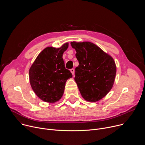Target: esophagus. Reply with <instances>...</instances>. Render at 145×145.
<instances>
[{
  "label": "esophagus",
  "instance_id": "esophagus-1",
  "mask_svg": "<svg viewBox=\"0 0 145 145\" xmlns=\"http://www.w3.org/2000/svg\"><path fill=\"white\" fill-rule=\"evenodd\" d=\"M70 71H71V72L72 73V74L73 75L74 73V69H71Z\"/></svg>",
  "mask_w": 145,
  "mask_h": 145
}]
</instances>
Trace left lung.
Returning <instances> with one entry per match:
<instances>
[{
  "label": "left lung",
  "instance_id": "obj_1",
  "mask_svg": "<svg viewBox=\"0 0 145 145\" xmlns=\"http://www.w3.org/2000/svg\"><path fill=\"white\" fill-rule=\"evenodd\" d=\"M79 65L74 80L85 100L96 101L111 89L116 72L114 59L90 42H71Z\"/></svg>",
  "mask_w": 145,
  "mask_h": 145
}]
</instances>
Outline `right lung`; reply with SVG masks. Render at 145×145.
<instances>
[{"instance_id":"obj_1","label":"right lung","mask_w":145,"mask_h":145,"mask_svg":"<svg viewBox=\"0 0 145 145\" xmlns=\"http://www.w3.org/2000/svg\"><path fill=\"white\" fill-rule=\"evenodd\" d=\"M68 43L59 48L48 47L41 52L29 70L31 88L36 95L48 103L58 101L64 92L67 80L72 77L63 58Z\"/></svg>"}]
</instances>
